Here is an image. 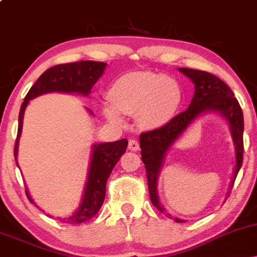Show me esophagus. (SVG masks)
<instances>
[{"instance_id": "1", "label": "esophagus", "mask_w": 257, "mask_h": 257, "mask_svg": "<svg viewBox=\"0 0 257 257\" xmlns=\"http://www.w3.org/2000/svg\"><path fill=\"white\" fill-rule=\"evenodd\" d=\"M129 150H132V151H139V149H140V145H139V143L137 140H129Z\"/></svg>"}]
</instances>
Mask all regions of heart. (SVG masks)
Listing matches in <instances>:
<instances>
[{
  "label": "heart",
  "mask_w": 257,
  "mask_h": 257,
  "mask_svg": "<svg viewBox=\"0 0 257 257\" xmlns=\"http://www.w3.org/2000/svg\"><path fill=\"white\" fill-rule=\"evenodd\" d=\"M111 105L102 113L116 125L124 124L120 112L137 116L143 129H157L174 118L182 102V89L175 79L159 73L139 71L120 76L108 90Z\"/></svg>",
  "instance_id": "b5f03b06"
}]
</instances>
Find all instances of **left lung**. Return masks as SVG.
I'll use <instances>...</instances> for the list:
<instances>
[{"mask_svg":"<svg viewBox=\"0 0 257 257\" xmlns=\"http://www.w3.org/2000/svg\"><path fill=\"white\" fill-rule=\"evenodd\" d=\"M179 71L190 78L194 84V94L188 108L174 117L166 125L155 131L143 133L140 135L141 159L146 168L150 198H151L152 204L161 213L167 214V216H172V215L167 213L166 208L162 205L158 198L157 182L159 173H161L167 152L169 151L170 147L198 117L214 112L223 117L229 126L235 152V166L233 169V178L229 185V190L233 187L234 180L243 163L244 152L243 111L238 100L233 96L234 94L229 89L228 85L221 81L219 77L205 71L185 69V67H179ZM174 220L176 222H185V220L178 219V217Z\"/></svg>","mask_w":257,"mask_h":257,"instance_id":"8db88e82","label":"left lung"}]
</instances>
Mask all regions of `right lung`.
I'll use <instances>...</instances> for the list:
<instances>
[{"instance_id":"1","label":"right lung","mask_w":257,"mask_h":257,"mask_svg":"<svg viewBox=\"0 0 257 257\" xmlns=\"http://www.w3.org/2000/svg\"><path fill=\"white\" fill-rule=\"evenodd\" d=\"M105 63L100 61L83 60L71 64L55 65L43 72L40 78L35 82L26 94L24 102L22 104L19 112V123H18V135L14 146V158L18 166V147H19V139L22 137L23 118L30 100L43 95L47 93H66L78 94V95L88 96L90 94L93 85L98 82L106 69ZM87 110L93 116V112L87 107ZM128 141L125 139L113 141V143H100L94 144L91 147V155L89 168H88L87 181H85L83 194H82L81 203L78 208L73 211L72 215L66 217H57L65 223H77L85 222L94 217L99 209L101 208L105 199L106 182L110 178L112 169L125 152ZM28 199L32 204L36 205L35 200L31 198L28 188L25 190ZM37 206V205H36ZM49 216V215H48Z\"/></svg>"}]
</instances>
